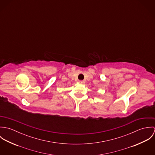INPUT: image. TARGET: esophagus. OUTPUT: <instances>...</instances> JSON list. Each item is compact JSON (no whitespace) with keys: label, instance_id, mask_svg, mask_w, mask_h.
<instances>
[{"label":"esophagus","instance_id":"esophagus-1","mask_svg":"<svg viewBox=\"0 0 155 155\" xmlns=\"http://www.w3.org/2000/svg\"><path fill=\"white\" fill-rule=\"evenodd\" d=\"M78 82L79 84H84L85 83V81H78Z\"/></svg>","mask_w":155,"mask_h":155}]
</instances>
